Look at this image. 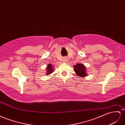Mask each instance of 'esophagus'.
Segmentation results:
<instances>
[{
    "instance_id": "esophagus-1",
    "label": "esophagus",
    "mask_w": 125,
    "mask_h": 125,
    "mask_svg": "<svg viewBox=\"0 0 125 125\" xmlns=\"http://www.w3.org/2000/svg\"><path fill=\"white\" fill-rule=\"evenodd\" d=\"M63 61L64 62H66L67 61H68V59L67 58H66V57H64V58L63 59Z\"/></svg>"
}]
</instances>
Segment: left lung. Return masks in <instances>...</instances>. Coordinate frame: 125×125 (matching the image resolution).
Wrapping results in <instances>:
<instances>
[{
	"label": "left lung",
	"instance_id": "left-lung-1",
	"mask_svg": "<svg viewBox=\"0 0 125 125\" xmlns=\"http://www.w3.org/2000/svg\"><path fill=\"white\" fill-rule=\"evenodd\" d=\"M74 71L78 75L80 76L81 77H85L87 75V73H86L85 67L84 65L82 64L77 63L74 66Z\"/></svg>",
	"mask_w": 125,
	"mask_h": 125
}]
</instances>
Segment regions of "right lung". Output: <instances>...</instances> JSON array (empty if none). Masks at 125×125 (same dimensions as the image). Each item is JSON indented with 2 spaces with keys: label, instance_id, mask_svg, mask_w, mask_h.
I'll use <instances>...</instances> for the list:
<instances>
[{
  "label": "right lung",
  "instance_id": "add662e5",
  "mask_svg": "<svg viewBox=\"0 0 125 125\" xmlns=\"http://www.w3.org/2000/svg\"><path fill=\"white\" fill-rule=\"evenodd\" d=\"M47 75H49L50 74H51V73H52L53 71V68L52 67V64H49L47 65Z\"/></svg>",
  "mask_w": 125,
  "mask_h": 125
}]
</instances>
